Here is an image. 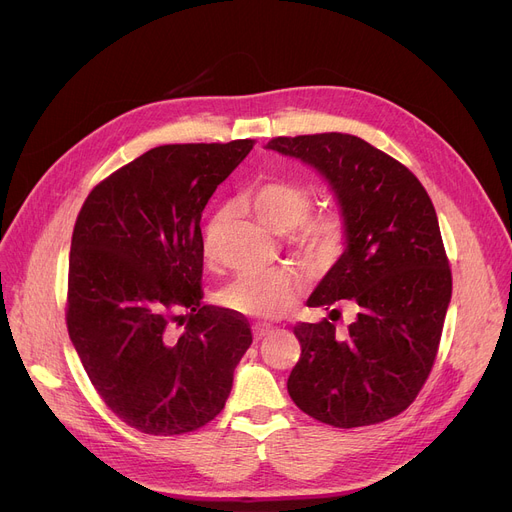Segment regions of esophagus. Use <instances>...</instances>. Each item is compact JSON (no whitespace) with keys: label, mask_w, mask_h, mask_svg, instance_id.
<instances>
[{"label":"esophagus","mask_w":512,"mask_h":512,"mask_svg":"<svg viewBox=\"0 0 512 512\" xmlns=\"http://www.w3.org/2000/svg\"><path fill=\"white\" fill-rule=\"evenodd\" d=\"M269 333H273L271 327H264V325H256V327H254V339H256V342H260V339L266 337Z\"/></svg>","instance_id":"obj_1"}]
</instances>
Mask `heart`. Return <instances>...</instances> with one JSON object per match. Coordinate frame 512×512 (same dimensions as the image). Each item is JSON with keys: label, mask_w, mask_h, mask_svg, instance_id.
<instances>
[{"label": "heart", "mask_w": 512, "mask_h": 512, "mask_svg": "<svg viewBox=\"0 0 512 512\" xmlns=\"http://www.w3.org/2000/svg\"><path fill=\"white\" fill-rule=\"evenodd\" d=\"M312 187L296 177H262L241 191L239 204L275 233H285L289 248L312 269H329L348 248L350 225L339 206L319 212L312 210ZM227 221V212H214L202 233V256L214 262L218 239ZM300 285L285 271L241 275L221 294V304L239 316L269 321L296 304Z\"/></svg>", "instance_id": "b5f03b06"}]
</instances>
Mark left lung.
I'll list each match as a JSON object with an SVG mask.
<instances>
[{
	"label": "left lung",
	"instance_id": "left-lung-1",
	"mask_svg": "<svg viewBox=\"0 0 512 512\" xmlns=\"http://www.w3.org/2000/svg\"><path fill=\"white\" fill-rule=\"evenodd\" d=\"M266 148L314 166L348 216V248L308 298L356 319L298 323L302 354L287 392L312 419L352 429L406 410L423 389L440 348L452 271L437 214L421 181L396 158L348 133L273 137Z\"/></svg>",
	"mask_w": 512,
	"mask_h": 512
}]
</instances>
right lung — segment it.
Masks as SVG:
<instances>
[{
  "instance_id": "obj_1",
  "label": "right lung",
  "mask_w": 512,
  "mask_h": 512,
  "mask_svg": "<svg viewBox=\"0 0 512 512\" xmlns=\"http://www.w3.org/2000/svg\"><path fill=\"white\" fill-rule=\"evenodd\" d=\"M254 139L168 143L87 196L72 231L66 327L104 404L148 435L225 408L250 323L202 304V210Z\"/></svg>"
}]
</instances>
